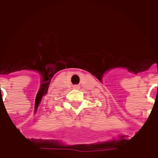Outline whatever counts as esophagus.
I'll use <instances>...</instances> for the list:
<instances>
[{
  "instance_id": "obj_1",
  "label": "esophagus",
  "mask_w": 158,
  "mask_h": 158,
  "mask_svg": "<svg viewBox=\"0 0 158 158\" xmlns=\"http://www.w3.org/2000/svg\"><path fill=\"white\" fill-rule=\"evenodd\" d=\"M79 85H74L73 86V89H79Z\"/></svg>"
}]
</instances>
